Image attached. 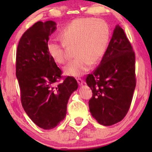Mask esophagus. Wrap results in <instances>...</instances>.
I'll list each match as a JSON object with an SVG mask.
<instances>
[{
  "mask_svg": "<svg viewBox=\"0 0 152 152\" xmlns=\"http://www.w3.org/2000/svg\"><path fill=\"white\" fill-rule=\"evenodd\" d=\"M77 83L79 84V85H80V86H82L83 84L84 83V81H83L82 79H80V78L77 79Z\"/></svg>",
  "mask_w": 152,
  "mask_h": 152,
  "instance_id": "1",
  "label": "esophagus"
}]
</instances>
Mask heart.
Listing matches in <instances>:
<instances>
[{
    "label": "heart",
    "mask_w": 152,
    "mask_h": 152,
    "mask_svg": "<svg viewBox=\"0 0 152 152\" xmlns=\"http://www.w3.org/2000/svg\"><path fill=\"white\" fill-rule=\"evenodd\" d=\"M61 37L62 41H49L48 51L55 62L64 64L68 59L67 47H75L76 58L64 68V72L68 75L78 77L103 57L109 45L110 28L103 19L80 18L70 23L61 31Z\"/></svg>",
    "instance_id": "b5f03b06"
}]
</instances>
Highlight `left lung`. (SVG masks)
<instances>
[{
    "label": "left lung",
    "instance_id": "left-lung-1",
    "mask_svg": "<svg viewBox=\"0 0 152 152\" xmlns=\"http://www.w3.org/2000/svg\"><path fill=\"white\" fill-rule=\"evenodd\" d=\"M92 90L91 115L104 126L125 117L136 84L135 53L123 29L117 25L98 67L86 80Z\"/></svg>",
    "mask_w": 152,
    "mask_h": 152
}]
</instances>
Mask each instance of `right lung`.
Segmentation results:
<instances>
[{
    "instance_id": "right-lung-1",
    "label": "right lung",
    "mask_w": 152,
    "mask_h": 152,
    "mask_svg": "<svg viewBox=\"0 0 152 152\" xmlns=\"http://www.w3.org/2000/svg\"><path fill=\"white\" fill-rule=\"evenodd\" d=\"M53 20L38 21L22 35L17 47L16 75L20 100L27 115L43 129L55 128L66 117L70 95L78 88L62 72L48 51L50 36L57 29Z\"/></svg>"
}]
</instances>
